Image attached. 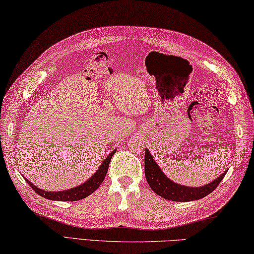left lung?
Instances as JSON below:
<instances>
[{"label": "left lung", "instance_id": "8db88e82", "mask_svg": "<svg viewBox=\"0 0 254 254\" xmlns=\"http://www.w3.org/2000/svg\"><path fill=\"white\" fill-rule=\"evenodd\" d=\"M144 173L146 181L149 183L150 188L153 190L156 194L164 197V199L170 201L177 202H188L202 199V197L210 194L212 191H214L216 187L219 186L220 182L222 181L223 178L227 174L225 171L221 174L218 179L214 181L206 184L201 188H190L180 186L169 180L163 172L161 171L159 165L154 162L149 150H145V158H144Z\"/></svg>", "mask_w": 254, "mask_h": 254}]
</instances>
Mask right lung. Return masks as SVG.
<instances>
[{
  "mask_svg": "<svg viewBox=\"0 0 254 254\" xmlns=\"http://www.w3.org/2000/svg\"><path fill=\"white\" fill-rule=\"evenodd\" d=\"M113 154H114V151L109 154L108 158L103 161L102 164H101V167L99 168L98 171L92 175V178L87 180L86 182H84L76 188L68 189L66 191L47 192V191L41 190L39 188H36L33 183H31L29 181V180H26V182L30 184V187L33 189L39 195L45 197V199L55 200V201H79V200L84 199L86 196H89L95 190H98L99 187L101 186V183L103 182L105 175H107L109 164L111 162Z\"/></svg>",
  "mask_w": 254,
  "mask_h": 254,
  "instance_id": "add662e5",
  "label": "right lung"
}]
</instances>
